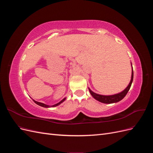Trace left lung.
Here are the masks:
<instances>
[{"mask_svg":"<svg viewBox=\"0 0 153 153\" xmlns=\"http://www.w3.org/2000/svg\"><path fill=\"white\" fill-rule=\"evenodd\" d=\"M132 66V64H131ZM133 67H132V73H131V79L130 82L128 85V86L125 89L123 92H120L119 94H116L114 95H111V96H103V95H100V94H98L96 93H94V92H92L89 88V90L92 96L94 98H95L96 100H98L101 103H117L118 101H121V100H123L125 96H126L128 93V92L129 91V89H130L132 82H133Z\"/></svg>","mask_w":153,"mask_h":153,"instance_id":"left-lung-1","label":"left lung"}]
</instances>
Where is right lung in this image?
<instances>
[{"label":"right lung","mask_w":153,"mask_h":153,"mask_svg":"<svg viewBox=\"0 0 153 153\" xmlns=\"http://www.w3.org/2000/svg\"><path fill=\"white\" fill-rule=\"evenodd\" d=\"M66 100V98H64L62 100H61V101H60L59 103L55 104V105H52V106H49V105H45L44 103H40V102H38V101H36L35 100H33L34 101V103H36L37 105H38L41 106H43V107H45V108H48V107H54V106H58L59 105H60L61 103H62L63 101Z\"/></svg>","instance_id":"right-lung-1"}]
</instances>
